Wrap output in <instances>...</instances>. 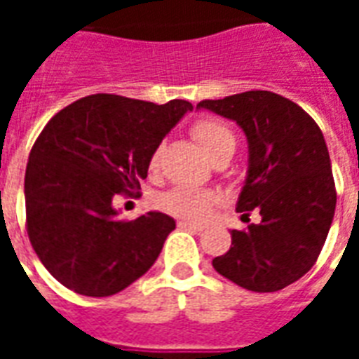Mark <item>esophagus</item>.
<instances>
[{
	"label": "esophagus",
	"mask_w": 359,
	"mask_h": 359,
	"mask_svg": "<svg viewBox=\"0 0 359 359\" xmlns=\"http://www.w3.org/2000/svg\"><path fill=\"white\" fill-rule=\"evenodd\" d=\"M180 229H188V231H196V233H200L203 231L205 226L200 225V223H192V221H179Z\"/></svg>",
	"instance_id": "34e87169"
}]
</instances>
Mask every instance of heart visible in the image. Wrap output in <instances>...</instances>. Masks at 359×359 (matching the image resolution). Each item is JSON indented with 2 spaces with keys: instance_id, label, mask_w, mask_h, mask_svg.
Returning a JSON list of instances; mask_svg holds the SVG:
<instances>
[{
  "instance_id": "b5f03b06",
  "label": "heart",
  "mask_w": 359,
  "mask_h": 359,
  "mask_svg": "<svg viewBox=\"0 0 359 359\" xmlns=\"http://www.w3.org/2000/svg\"><path fill=\"white\" fill-rule=\"evenodd\" d=\"M192 136L202 146L211 161H219L223 157H231L236 149V134L231 126L219 118H200L192 126ZM161 151L156 149L149 157V171L156 172L159 167ZM159 208L171 215L182 219L200 221L215 203V194L208 190H198L190 187H177L165 192L159 198Z\"/></svg>"
}]
</instances>
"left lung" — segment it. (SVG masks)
Returning a JSON list of instances; mask_svg holds the SVG:
<instances>
[{
    "label": "left lung",
    "instance_id": "1",
    "mask_svg": "<svg viewBox=\"0 0 359 359\" xmlns=\"http://www.w3.org/2000/svg\"><path fill=\"white\" fill-rule=\"evenodd\" d=\"M198 107L233 118L248 138V177L236 211L262 223L231 231L233 244L213 259L219 275L254 292H277L304 277L321 254L337 205L323 133L300 105L250 90Z\"/></svg>",
    "mask_w": 359,
    "mask_h": 359
}]
</instances>
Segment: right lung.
<instances>
[{"mask_svg": "<svg viewBox=\"0 0 359 359\" xmlns=\"http://www.w3.org/2000/svg\"><path fill=\"white\" fill-rule=\"evenodd\" d=\"M187 111V100L157 105L94 94L43 126L25 175L27 231L43 267L69 290L113 296L156 264L172 217L117 219L113 200L140 194L149 157Z\"/></svg>", "mask_w": 359, "mask_h": 359, "instance_id": "right-lung-1", "label": "right lung"}]
</instances>
